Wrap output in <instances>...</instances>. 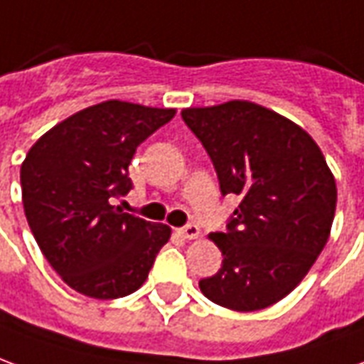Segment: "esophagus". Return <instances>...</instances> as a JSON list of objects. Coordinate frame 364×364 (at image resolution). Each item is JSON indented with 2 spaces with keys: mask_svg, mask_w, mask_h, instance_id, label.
<instances>
[{
  "mask_svg": "<svg viewBox=\"0 0 364 364\" xmlns=\"http://www.w3.org/2000/svg\"><path fill=\"white\" fill-rule=\"evenodd\" d=\"M178 233L184 237V239H198L200 237V228L196 223H188L184 228L178 229Z\"/></svg>",
  "mask_w": 364,
  "mask_h": 364,
  "instance_id": "34e87169",
  "label": "esophagus"
}]
</instances>
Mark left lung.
Returning a JSON list of instances; mask_svg holds the SVG:
<instances>
[{"label":"left lung","instance_id":"8db88e82","mask_svg":"<svg viewBox=\"0 0 364 364\" xmlns=\"http://www.w3.org/2000/svg\"><path fill=\"white\" fill-rule=\"evenodd\" d=\"M182 119L210 154L221 196H239L223 231V262L200 280L235 311L269 308L300 284L326 247L337 188L319 146L282 115L251 102L190 107Z\"/></svg>","mask_w":364,"mask_h":364}]
</instances>
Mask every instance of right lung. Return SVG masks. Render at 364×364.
I'll list each match as a JSON object with an SVG mask.
<instances>
[{"instance_id":"obj_1","label":"right lung","mask_w":364,"mask_h":364,"mask_svg":"<svg viewBox=\"0 0 364 364\" xmlns=\"http://www.w3.org/2000/svg\"><path fill=\"white\" fill-rule=\"evenodd\" d=\"M127 102L74 113L38 139L21 164L23 208L45 259L76 292L113 300L149 277L170 228L125 213L136 146L174 117Z\"/></svg>"}]
</instances>
